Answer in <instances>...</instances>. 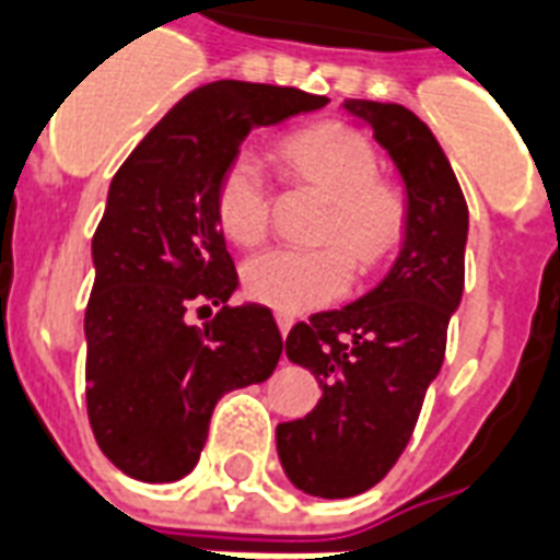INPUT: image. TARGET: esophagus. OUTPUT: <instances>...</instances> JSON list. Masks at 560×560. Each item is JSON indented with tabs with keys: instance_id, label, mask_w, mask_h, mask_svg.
Instances as JSON below:
<instances>
[{
	"instance_id": "obj_1",
	"label": "esophagus",
	"mask_w": 560,
	"mask_h": 560,
	"mask_svg": "<svg viewBox=\"0 0 560 560\" xmlns=\"http://www.w3.org/2000/svg\"><path fill=\"white\" fill-rule=\"evenodd\" d=\"M276 323H279V332L288 335V332H291V326H293V317H291V314L279 312V314H276Z\"/></svg>"
}]
</instances>
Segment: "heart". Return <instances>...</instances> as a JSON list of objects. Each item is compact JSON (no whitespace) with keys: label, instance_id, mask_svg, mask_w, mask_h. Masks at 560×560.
<instances>
[{"label":"heart","instance_id":"b5f03b06","mask_svg":"<svg viewBox=\"0 0 560 560\" xmlns=\"http://www.w3.org/2000/svg\"><path fill=\"white\" fill-rule=\"evenodd\" d=\"M281 156L302 180L320 186L329 210L317 228L326 246H276L243 264V288L252 300L284 314L329 305L347 293L359 272H374L404 237L407 207L395 186L380 180V156L362 132L347 124H320L293 132ZM269 172L255 148H240L217 180L219 228L228 240L252 246L269 228Z\"/></svg>","mask_w":560,"mask_h":560}]
</instances>
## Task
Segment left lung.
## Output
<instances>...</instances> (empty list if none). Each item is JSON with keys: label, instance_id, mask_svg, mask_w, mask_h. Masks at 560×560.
Wrapping results in <instances>:
<instances>
[{"label": "left lung", "instance_id": "1", "mask_svg": "<svg viewBox=\"0 0 560 560\" xmlns=\"http://www.w3.org/2000/svg\"><path fill=\"white\" fill-rule=\"evenodd\" d=\"M374 130L407 186L404 246L374 291L312 314L284 341L288 359L323 388L305 418L276 428L284 475L296 490L350 499L388 475L407 448L448 320L466 279L469 207L448 156L418 115L397 103L343 101Z\"/></svg>", "mask_w": 560, "mask_h": 560}]
</instances>
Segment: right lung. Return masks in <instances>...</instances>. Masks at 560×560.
Wrapping results in <instances>:
<instances>
[{"instance_id":"add662e5","label":"right lung","mask_w":560,"mask_h":560,"mask_svg":"<svg viewBox=\"0 0 560 560\" xmlns=\"http://www.w3.org/2000/svg\"><path fill=\"white\" fill-rule=\"evenodd\" d=\"M326 103L281 85L207 82L165 112L112 177L91 240L85 400L97 445L124 475L144 483L189 475L219 397L276 371L284 343L272 312L228 302L240 279L213 196L255 127ZM196 304L211 314L205 327L185 323Z\"/></svg>"}]
</instances>
